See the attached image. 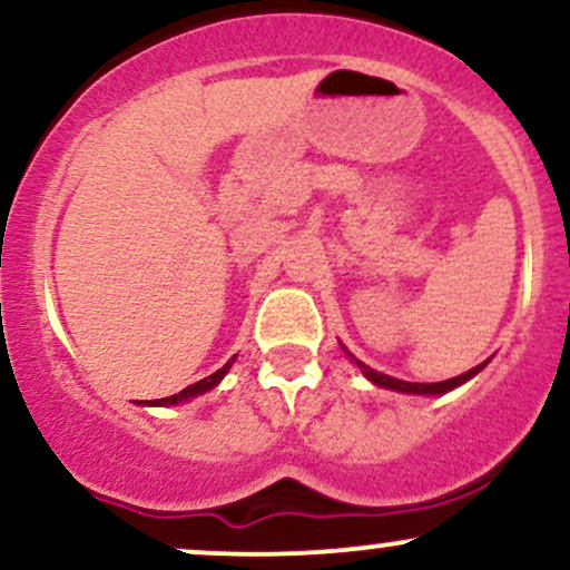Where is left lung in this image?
<instances>
[{"label": "left lung", "mask_w": 570, "mask_h": 570, "mask_svg": "<svg viewBox=\"0 0 570 570\" xmlns=\"http://www.w3.org/2000/svg\"><path fill=\"white\" fill-rule=\"evenodd\" d=\"M348 356H351V353H348ZM351 358H353V356H351ZM353 362H356L358 367H362L364 377H367V381H372V383H375V385H381V389L402 391V394H426V396H434V394H448V391H453L455 385L466 383L469 377H474L476 372H480L482 367H485V364H480V367H474V370L463 372V375H458V377H450V381H442V383H407V381H396V377H389V375H383V372H375V370H370L367 364H362V362H358V358H353Z\"/></svg>", "instance_id": "obj_1"}]
</instances>
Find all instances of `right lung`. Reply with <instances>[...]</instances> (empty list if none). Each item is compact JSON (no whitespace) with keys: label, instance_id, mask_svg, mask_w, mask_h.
Returning a JSON list of instances; mask_svg holds the SVG:
<instances>
[{"label":"right lung","instance_id":"1","mask_svg":"<svg viewBox=\"0 0 570 570\" xmlns=\"http://www.w3.org/2000/svg\"><path fill=\"white\" fill-rule=\"evenodd\" d=\"M230 364H233V358L225 364V367L214 372V375H208V377H203V381H198V383L187 385V389L179 391V394L166 396V399H153V402H144V404H158V407H168V404H179V402H187V399H193V396H198V394H206V391H212L214 385H217V383L222 381V377L227 375V370H230Z\"/></svg>","mask_w":570,"mask_h":570}]
</instances>
